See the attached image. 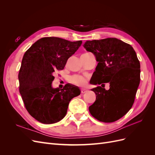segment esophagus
<instances>
[{"label":"esophagus","mask_w":155,"mask_h":155,"mask_svg":"<svg viewBox=\"0 0 155 155\" xmlns=\"http://www.w3.org/2000/svg\"><path fill=\"white\" fill-rule=\"evenodd\" d=\"M81 92L82 94H84V93H85V92H87V89H85V88H82L81 90Z\"/></svg>","instance_id":"34e87169"}]
</instances>
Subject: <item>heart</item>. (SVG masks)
<instances>
[{"label": "heart", "mask_w": 155, "mask_h": 155, "mask_svg": "<svg viewBox=\"0 0 155 155\" xmlns=\"http://www.w3.org/2000/svg\"><path fill=\"white\" fill-rule=\"evenodd\" d=\"M69 81L73 85L79 87H84L86 85L87 83V79L83 76H79V75H74V76L70 78Z\"/></svg>", "instance_id": "heart-1"}]
</instances>
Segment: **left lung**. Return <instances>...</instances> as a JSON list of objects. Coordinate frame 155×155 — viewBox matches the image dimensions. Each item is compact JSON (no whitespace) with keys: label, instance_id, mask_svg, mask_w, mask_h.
Instances as JSON below:
<instances>
[{"label":"left lung","instance_id":"left-lung-1","mask_svg":"<svg viewBox=\"0 0 155 155\" xmlns=\"http://www.w3.org/2000/svg\"><path fill=\"white\" fill-rule=\"evenodd\" d=\"M83 46L98 62L92 75L94 85L110 84L107 91L101 86L92 89L96 99L89 111L102 122H114L127 113L134 104L140 81L137 54L130 45L116 38L87 41Z\"/></svg>","mask_w":155,"mask_h":155}]
</instances>
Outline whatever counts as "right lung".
Masks as SVG:
<instances>
[{
	"mask_svg": "<svg viewBox=\"0 0 155 155\" xmlns=\"http://www.w3.org/2000/svg\"><path fill=\"white\" fill-rule=\"evenodd\" d=\"M81 43V41L43 37L24 54L18 76L19 92L26 110L39 122L51 124L61 120L70 100L80 94L74 85L67 84L62 89L54 88L51 83L55 71L64 68Z\"/></svg>",
	"mask_w": 155,
	"mask_h": 155,
	"instance_id": "1",
	"label": "right lung"
}]
</instances>
